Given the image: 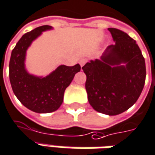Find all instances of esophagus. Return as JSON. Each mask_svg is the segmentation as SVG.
Wrapping results in <instances>:
<instances>
[{"label": "esophagus", "mask_w": 155, "mask_h": 155, "mask_svg": "<svg viewBox=\"0 0 155 155\" xmlns=\"http://www.w3.org/2000/svg\"><path fill=\"white\" fill-rule=\"evenodd\" d=\"M85 62H86V59H81V60H80V64H81V66L82 67L83 66V65H84V64H85Z\"/></svg>", "instance_id": "34e87169"}]
</instances>
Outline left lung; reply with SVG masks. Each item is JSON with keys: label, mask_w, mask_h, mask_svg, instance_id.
I'll list each match as a JSON object with an SVG mask.
<instances>
[{"label": "left lung", "mask_w": 155, "mask_h": 155, "mask_svg": "<svg viewBox=\"0 0 155 155\" xmlns=\"http://www.w3.org/2000/svg\"><path fill=\"white\" fill-rule=\"evenodd\" d=\"M114 44L100 59L87 62L85 90L90 105L98 112L115 116L134 105L145 83V60L136 43L126 32L110 28Z\"/></svg>", "instance_id": "1"}]
</instances>
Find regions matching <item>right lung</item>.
I'll list each match as a JSON object with an SVG mask.
<instances>
[{
	"instance_id": "obj_1",
	"label": "right lung",
	"mask_w": 155,
	"mask_h": 155,
	"mask_svg": "<svg viewBox=\"0 0 155 155\" xmlns=\"http://www.w3.org/2000/svg\"><path fill=\"white\" fill-rule=\"evenodd\" d=\"M53 29L44 25L25 33L17 42L11 55L9 77L15 96L24 107L38 113H49L58 110L64 100L65 89L81 71V65H59L47 76L29 74L25 67L28 48L42 32Z\"/></svg>"
}]
</instances>
